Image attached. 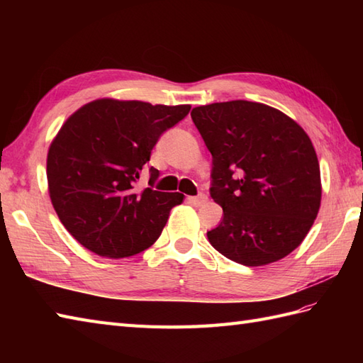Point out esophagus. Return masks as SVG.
Listing matches in <instances>:
<instances>
[{"mask_svg": "<svg viewBox=\"0 0 363 363\" xmlns=\"http://www.w3.org/2000/svg\"><path fill=\"white\" fill-rule=\"evenodd\" d=\"M206 199L207 196L204 194H198L196 196H187V201L195 206H201L203 203H206Z\"/></svg>", "mask_w": 363, "mask_h": 363, "instance_id": "34e87169", "label": "esophagus"}]
</instances>
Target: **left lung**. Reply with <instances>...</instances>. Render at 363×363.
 <instances>
[{"label": "left lung", "instance_id": "left-lung-1", "mask_svg": "<svg viewBox=\"0 0 363 363\" xmlns=\"http://www.w3.org/2000/svg\"><path fill=\"white\" fill-rule=\"evenodd\" d=\"M191 120L212 154L209 191L223 207L218 226L207 230L211 245L246 267L289 256L321 201L309 135L281 111L243 99L195 107Z\"/></svg>", "mask_w": 363, "mask_h": 363}]
</instances>
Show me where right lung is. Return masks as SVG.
<instances>
[{
	"label": "right lung",
	"mask_w": 363,
	"mask_h": 363,
	"mask_svg": "<svg viewBox=\"0 0 363 363\" xmlns=\"http://www.w3.org/2000/svg\"><path fill=\"white\" fill-rule=\"evenodd\" d=\"M190 106L96 99L68 118L50 146L46 176L59 220L82 246L103 257H129L157 240L182 194L154 190L159 169L137 191L160 135Z\"/></svg>",
	"instance_id": "1"
}]
</instances>
